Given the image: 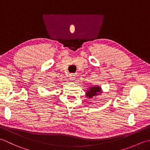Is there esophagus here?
<instances>
[{
  "label": "esophagus",
  "instance_id": "1",
  "mask_svg": "<svg viewBox=\"0 0 150 150\" xmlns=\"http://www.w3.org/2000/svg\"><path fill=\"white\" fill-rule=\"evenodd\" d=\"M69 76H70V79H71V80H73V79H74V78L75 77V73H71V74L69 75Z\"/></svg>",
  "mask_w": 150,
  "mask_h": 150
}]
</instances>
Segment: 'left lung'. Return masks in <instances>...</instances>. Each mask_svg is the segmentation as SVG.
<instances>
[{
    "mask_svg": "<svg viewBox=\"0 0 150 150\" xmlns=\"http://www.w3.org/2000/svg\"><path fill=\"white\" fill-rule=\"evenodd\" d=\"M101 93V88L99 86H93L90 87L86 92V97H88L90 98H92L93 97L96 96Z\"/></svg>",
    "mask_w": 150,
    "mask_h": 150,
    "instance_id": "left-lung-1",
    "label": "left lung"
}]
</instances>
